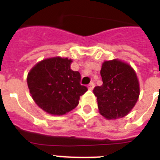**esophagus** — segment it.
<instances>
[{
    "label": "esophagus",
    "mask_w": 160,
    "mask_h": 160,
    "mask_svg": "<svg viewBox=\"0 0 160 160\" xmlns=\"http://www.w3.org/2000/svg\"><path fill=\"white\" fill-rule=\"evenodd\" d=\"M94 86H95V84L93 82H90L89 85H88V89L90 90H93V88H94Z\"/></svg>",
    "instance_id": "34e87169"
}]
</instances>
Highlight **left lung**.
I'll list each match as a JSON object with an SVG mask.
<instances>
[{
	"label": "left lung",
	"mask_w": 160,
	"mask_h": 160,
	"mask_svg": "<svg viewBox=\"0 0 160 160\" xmlns=\"http://www.w3.org/2000/svg\"><path fill=\"white\" fill-rule=\"evenodd\" d=\"M103 85L95 86L101 115L108 119L122 118L129 114L139 95V80L130 65L119 60H107L100 70Z\"/></svg>",
	"instance_id": "8db88e82"
}]
</instances>
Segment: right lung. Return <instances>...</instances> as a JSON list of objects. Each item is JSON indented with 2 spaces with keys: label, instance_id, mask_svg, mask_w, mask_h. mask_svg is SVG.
Here are the masks:
<instances>
[{
  "label": "right lung",
  "instance_id": "1",
  "mask_svg": "<svg viewBox=\"0 0 160 160\" xmlns=\"http://www.w3.org/2000/svg\"><path fill=\"white\" fill-rule=\"evenodd\" d=\"M72 60L53 57L41 60L27 76V85L32 99L44 111L62 115L79 104L80 97L87 91L80 85V74L70 69Z\"/></svg>",
  "mask_w": 160,
  "mask_h": 160
}]
</instances>
